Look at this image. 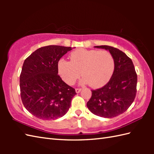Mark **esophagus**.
Listing matches in <instances>:
<instances>
[{"label":"esophagus","instance_id":"1","mask_svg":"<svg viewBox=\"0 0 154 154\" xmlns=\"http://www.w3.org/2000/svg\"><path fill=\"white\" fill-rule=\"evenodd\" d=\"M81 89H79V88H77V89H75V92L77 93H79L81 92Z\"/></svg>","mask_w":154,"mask_h":154}]
</instances>
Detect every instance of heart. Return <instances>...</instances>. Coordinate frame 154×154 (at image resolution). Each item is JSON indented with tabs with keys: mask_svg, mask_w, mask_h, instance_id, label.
I'll return each mask as SVG.
<instances>
[{
	"mask_svg": "<svg viewBox=\"0 0 154 154\" xmlns=\"http://www.w3.org/2000/svg\"><path fill=\"white\" fill-rule=\"evenodd\" d=\"M70 60L61 59L58 61V73L65 83L73 85L80 77L81 84L93 87L105 85L112 77L114 60L109 51L106 50L78 49L70 54Z\"/></svg>",
	"mask_w": 154,
	"mask_h": 154,
	"instance_id": "b5f03b06",
	"label": "heart"
}]
</instances>
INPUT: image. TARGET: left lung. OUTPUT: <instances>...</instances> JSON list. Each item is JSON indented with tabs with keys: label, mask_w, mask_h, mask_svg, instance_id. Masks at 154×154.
<instances>
[{
	"label": "left lung",
	"mask_w": 154,
	"mask_h": 154,
	"mask_svg": "<svg viewBox=\"0 0 154 154\" xmlns=\"http://www.w3.org/2000/svg\"><path fill=\"white\" fill-rule=\"evenodd\" d=\"M94 47L104 49L112 54L114 69L109 83L91 91L92 96L87 106L95 115L111 119L124 113L133 103L136 94L137 75L132 60L122 51L109 45Z\"/></svg>",
	"instance_id": "8db88e82"
}]
</instances>
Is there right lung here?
I'll return each instance as SVG.
<instances>
[{
  "label": "right lung",
  "mask_w": 154,
  "mask_h": 154,
  "mask_svg": "<svg viewBox=\"0 0 154 154\" xmlns=\"http://www.w3.org/2000/svg\"><path fill=\"white\" fill-rule=\"evenodd\" d=\"M71 47L48 45L26 59L20 76L22 103L38 119L55 120L64 116L76 94L58 75L57 63Z\"/></svg>",
  "instance_id": "add662e5"
}]
</instances>
